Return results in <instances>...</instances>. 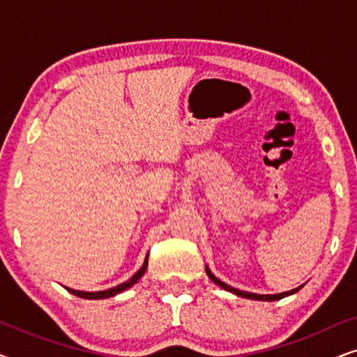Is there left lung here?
Segmentation results:
<instances>
[{
    "label": "left lung",
    "instance_id": "left-lung-1",
    "mask_svg": "<svg viewBox=\"0 0 357 357\" xmlns=\"http://www.w3.org/2000/svg\"><path fill=\"white\" fill-rule=\"evenodd\" d=\"M206 275H208L209 280H211V281L214 282V284L219 286V287H222L224 291H229V292H232V294H236V296H238V297H245V299H252V301H266V302L280 301V299H282V297H287V296H291V294H296L297 291L304 287V284H302V286H299V287H296V289H291V291H286V292H280V294H255V292L241 291V289H236V287L226 284V282L221 281V280H219V278H216V276L213 275L211 270H209V268H208V265H206Z\"/></svg>",
    "mask_w": 357,
    "mask_h": 357
}]
</instances>
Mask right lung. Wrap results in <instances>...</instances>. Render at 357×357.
I'll list each match as a JSON object with an SVG mask.
<instances>
[{"mask_svg":"<svg viewBox=\"0 0 357 357\" xmlns=\"http://www.w3.org/2000/svg\"><path fill=\"white\" fill-rule=\"evenodd\" d=\"M148 257H149V252H148V255H146V258H144L143 266H141L139 270L136 271L135 275L131 276L128 281L121 282V284L115 286V287H110V289H105V291H96V292H87V291H76V289H71V287H66V286H65V289H66V291H70L71 294H75V296H77V297H81V299H94V301H96V299H107V297H114V296H116V294H120V292L126 291V289H128V287L135 286L136 282H138V281L141 280V278L144 276L146 268H148Z\"/></svg>","mask_w":357,"mask_h":357,"instance_id":"right-lung-1","label":"right lung"}]
</instances>
